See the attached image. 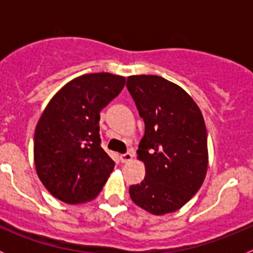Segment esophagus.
Masks as SVG:
<instances>
[{
  "label": "esophagus",
  "mask_w": 253,
  "mask_h": 253,
  "mask_svg": "<svg viewBox=\"0 0 253 253\" xmlns=\"http://www.w3.org/2000/svg\"><path fill=\"white\" fill-rule=\"evenodd\" d=\"M131 160H133V154H131L130 152H128V153H124L120 156V161H122L123 163H129Z\"/></svg>",
  "instance_id": "esophagus-1"
}]
</instances>
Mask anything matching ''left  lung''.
Here are the masks:
<instances>
[{"instance_id": "1", "label": "left lung", "mask_w": 253, "mask_h": 253, "mask_svg": "<svg viewBox=\"0 0 253 253\" xmlns=\"http://www.w3.org/2000/svg\"><path fill=\"white\" fill-rule=\"evenodd\" d=\"M126 87L146 125L137 151L146 177L130 186L129 195L153 215L176 211L198 193L207 176L203 114L184 88L160 76H130Z\"/></svg>"}]
</instances>
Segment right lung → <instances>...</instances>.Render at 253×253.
<instances>
[{
	"mask_svg": "<svg viewBox=\"0 0 253 253\" xmlns=\"http://www.w3.org/2000/svg\"><path fill=\"white\" fill-rule=\"evenodd\" d=\"M125 77L88 73L55 93L35 128L37 173L51 195L82 204L99 195L115 162L100 139V111L124 88Z\"/></svg>",
	"mask_w": 253,
	"mask_h": 253,
	"instance_id": "obj_1",
	"label": "right lung"
}]
</instances>
